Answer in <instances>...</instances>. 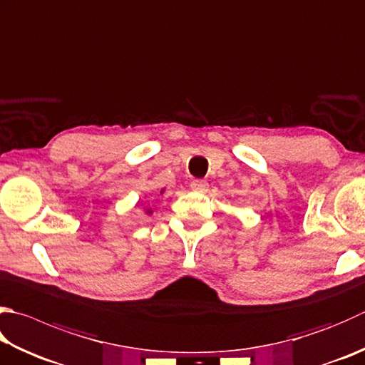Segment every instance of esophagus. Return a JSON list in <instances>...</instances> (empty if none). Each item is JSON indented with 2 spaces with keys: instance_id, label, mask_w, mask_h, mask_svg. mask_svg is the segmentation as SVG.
Instances as JSON below:
<instances>
[{
  "instance_id": "obj_1",
  "label": "esophagus",
  "mask_w": 365,
  "mask_h": 365,
  "mask_svg": "<svg viewBox=\"0 0 365 365\" xmlns=\"http://www.w3.org/2000/svg\"><path fill=\"white\" fill-rule=\"evenodd\" d=\"M190 187L195 192H206L208 190V182H206L205 180H194L190 182Z\"/></svg>"
}]
</instances>
